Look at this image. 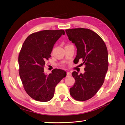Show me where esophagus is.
<instances>
[{
    "label": "esophagus",
    "instance_id": "34e87169",
    "mask_svg": "<svg viewBox=\"0 0 125 125\" xmlns=\"http://www.w3.org/2000/svg\"><path fill=\"white\" fill-rule=\"evenodd\" d=\"M66 74H67V75H66L67 77H70L71 75V73H70V72H67Z\"/></svg>",
    "mask_w": 125,
    "mask_h": 125
}]
</instances>
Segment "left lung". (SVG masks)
I'll return each instance as SVG.
<instances>
[{"label": "left lung", "mask_w": 125, "mask_h": 125, "mask_svg": "<svg viewBox=\"0 0 125 125\" xmlns=\"http://www.w3.org/2000/svg\"><path fill=\"white\" fill-rule=\"evenodd\" d=\"M66 32L77 49L75 63L82 60L85 66L83 74L72 73L75 82L70 94L75 100L86 101L95 95L103 84L108 67L107 49L101 37L90 29H67Z\"/></svg>", "instance_id": "8db88e82"}]
</instances>
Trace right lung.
<instances>
[{
	"label": "right lung",
	"mask_w": 125,
	"mask_h": 125,
	"mask_svg": "<svg viewBox=\"0 0 125 125\" xmlns=\"http://www.w3.org/2000/svg\"><path fill=\"white\" fill-rule=\"evenodd\" d=\"M63 30H43L30 34L22 45L18 57L19 75L24 89L33 99L40 102L50 101L56 86L66 75V72L54 69L48 75L44 72L45 60L51 57L56 42Z\"/></svg>",
	"instance_id": "obj_1"
}]
</instances>
